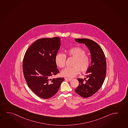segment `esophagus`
<instances>
[{"label":"esophagus","mask_w":128,"mask_h":128,"mask_svg":"<svg viewBox=\"0 0 128 128\" xmlns=\"http://www.w3.org/2000/svg\"><path fill=\"white\" fill-rule=\"evenodd\" d=\"M64 79L65 80H68V81H70L72 80V79H69V78H64Z\"/></svg>","instance_id":"obj_1"}]
</instances>
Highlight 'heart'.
I'll list each match as a JSON object with an SVG mask.
<instances>
[{"label": "heart", "mask_w": 128, "mask_h": 128, "mask_svg": "<svg viewBox=\"0 0 128 128\" xmlns=\"http://www.w3.org/2000/svg\"><path fill=\"white\" fill-rule=\"evenodd\" d=\"M67 55L75 58L73 67H67L62 70L61 75L64 77L72 78L75 76L80 70L81 72L87 71L89 68L90 60L88 56L86 54V52L80 47H74L67 51ZM66 56L62 53L59 52L55 56V63L59 68L64 66Z\"/></svg>", "instance_id": "heart-1"}]
</instances>
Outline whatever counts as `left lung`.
I'll return each instance as SVG.
<instances>
[{
	"instance_id": "8db88e82",
	"label": "left lung",
	"mask_w": 128,
	"mask_h": 128,
	"mask_svg": "<svg viewBox=\"0 0 128 128\" xmlns=\"http://www.w3.org/2000/svg\"><path fill=\"white\" fill-rule=\"evenodd\" d=\"M76 42L85 44L89 49L91 62L86 71L88 79H77L79 84L75 90L82 97L91 96L102 87L106 73V62L105 55L101 47L94 41L88 39H75Z\"/></svg>"
}]
</instances>
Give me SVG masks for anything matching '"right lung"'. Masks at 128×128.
Wrapping results in <instances>:
<instances>
[{
    "mask_svg": "<svg viewBox=\"0 0 128 128\" xmlns=\"http://www.w3.org/2000/svg\"><path fill=\"white\" fill-rule=\"evenodd\" d=\"M61 45V38L36 41L25 54L22 70L29 88L40 98L52 97L59 90L64 78L52 79L59 73L55 56Z\"/></svg>",
    "mask_w": 128,
    "mask_h": 128,
    "instance_id": "add662e5",
    "label": "right lung"
}]
</instances>
